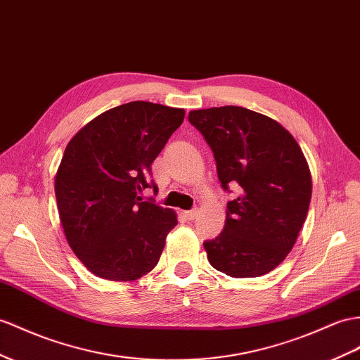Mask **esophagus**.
I'll return each mask as SVG.
<instances>
[{
    "instance_id": "34e87169",
    "label": "esophagus",
    "mask_w": 360,
    "mask_h": 360,
    "mask_svg": "<svg viewBox=\"0 0 360 360\" xmlns=\"http://www.w3.org/2000/svg\"><path fill=\"white\" fill-rule=\"evenodd\" d=\"M198 214H199V210H198V208H193V210H190V211H186V217H187L188 220H195V219L198 217Z\"/></svg>"
}]
</instances>
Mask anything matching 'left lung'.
Instances as JSON below:
<instances>
[{
  "mask_svg": "<svg viewBox=\"0 0 360 360\" xmlns=\"http://www.w3.org/2000/svg\"><path fill=\"white\" fill-rule=\"evenodd\" d=\"M188 122L214 155L228 193L224 231L204 246L214 269L236 278L271 272L293 248L307 217L311 176L295 138L275 120L240 106L191 110Z\"/></svg>",
  "mask_w": 360,
  "mask_h": 360,
  "instance_id": "1",
  "label": "left lung"
}]
</instances>
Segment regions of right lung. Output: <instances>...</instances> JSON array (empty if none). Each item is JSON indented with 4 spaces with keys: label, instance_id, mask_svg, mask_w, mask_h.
Listing matches in <instances>:
<instances>
[{
    "label": "right lung",
    "instance_id": "obj_1",
    "mask_svg": "<svg viewBox=\"0 0 360 360\" xmlns=\"http://www.w3.org/2000/svg\"><path fill=\"white\" fill-rule=\"evenodd\" d=\"M184 115L131 101L96 117L68 143L54 179L59 217L71 250L97 276L131 281L158 263L176 214L140 193L158 191L152 162Z\"/></svg>",
    "mask_w": 360,
    "mask_h": 360
}]
</instances>
